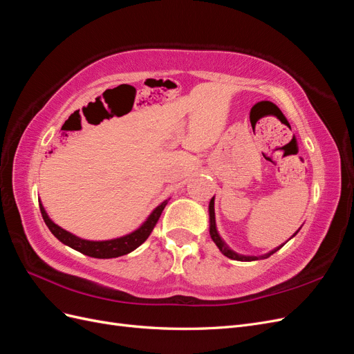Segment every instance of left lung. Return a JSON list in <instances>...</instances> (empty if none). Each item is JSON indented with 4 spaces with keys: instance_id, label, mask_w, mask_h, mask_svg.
Here are the masks:
<instances>
[{
    "instance_id": "1",
    "label": "left lung",
    "mask_w": 354,
    "mask_h": 354,
    "mask_svg": "<svg viewBox=\"0 0 354 354\" xmlns=\"http://www.w3.org/2000/svg\"><path fill=\"white\" fill-rule=\"evenodd\" d=\"M298 232H295L294 234H297ZM209 234H211V239L214 241V243H216L217 246H218V250L226 255V257H229V259H232V260H241V261H252V260H259V259H267V257H270L273 252H276L277 250L281 248H276V250H273L272 252H269V254H266V255H261V257H243V255H238L236 252H233V251H230L226 245H224V242L221 241V238L218 236V233H217V229H216V214H214V198L211 199V202H209Z\"/></svg>"
}]
</instances>
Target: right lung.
I'll use <instances>...</instances> for the list:
<instances>
[{
	"label": "right lung",
	"mask_w": 354,
	"mask_h": 354,
	"mask_svg": "<svg viewBox=\"0 0 354 354\" xmlns=\"http://www.w3.org/2000/svg\"><path fill=\"white\" fill-rule=\"evenodd\" d=\"M165 205H167V201H164L159 207H156L151 216H149V218L133 233L127 234V236H122V238H118V239L100 241V242L85 241V239L75 236V234L66 232L65 229H62L57 226V224L53 223L48 218L47 212L41 203H39V209H41L42 218H44V221L47 224V227L60 242L71 246V248H73V250L80 251L81 254L94 257V259H115V257H121V255H125L128 252L134 251L137 246H140L149 238V234L152 233L153 227L156 226V223L160 217V214H162Z\"/></svg>",
	"instance_id": "obj_1"
}]
</instances>
